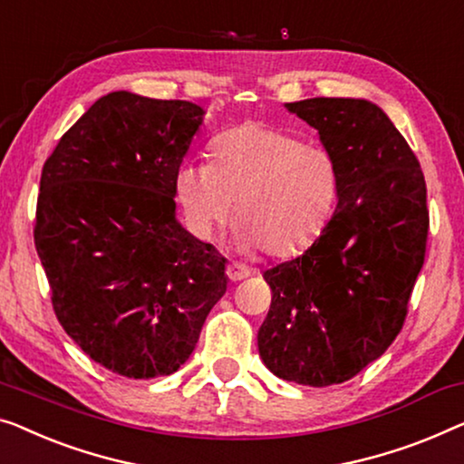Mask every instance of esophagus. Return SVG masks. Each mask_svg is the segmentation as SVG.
Listing matches in <instances>:
<instances>
[{"instance_id":"1","label":"esophagus","mask_w":464,"mask_h":464,"mask_svg":"<svg viewBox=\"0 0 464 464\" xmlns=\"http://www.w3.org/2000/svg\"><path fill=\"white\" fill-rule=\"evenodd\" d=\"M226 274H227V278H230L232 282H238V280H243V278L248 276V270H246V267H240V266L230 264V266L226 267Z\"/></svg>"}]
</instances>
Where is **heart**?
Returning <instances> with one entry per match:
<instances>
[{
	"label": "heart",
	"mask_w": 464,
	"mask_h": 464,
	"mask_svg": "<svg viewBox=\"0 0 464 464\" xmlns=\"http://www.w3.org/2000/svg\"><path fill=\"white\" fill-rule=\"evenodd\" d=\"M211 159L188 160L176 173L178 200L200 238H213L237 203V245L286 257L310 246L333 216L339 169L320 146L248 121L219 133Z\"/></svg>",
	"instance_id": "heart-1"
}]
</instances>
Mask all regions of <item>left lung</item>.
Here are the masks:
<instances>
[{
  "label": "left lung",
  "instance_id": "left-lung-1",
  "mask_svg": "<svg viewBox=\"0 0 464 464\" xmlns=\"http://www.w3.org/2000/svg\"><path fill=\"white\" fill-rule=\"evenodd\" d=\"M285 106L318 131L337 163L339 203L304 255L264 272L272 305L257 347L280 379L337 385L381 358L404 324L425 261V176L392 119L368 100Z\"/></svg>",
  "mask_w": 464,
  "mask_h": 464
}]
</instances>
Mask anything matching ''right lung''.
Instances as JSON below:
<instances>
[{"label": "right lung", "mask_w": 464, "mask_h": 464, "mask_svg": "<svg viewBox=\"0 0 464 464\" xmlns=\"http://www.w3.org/2000/svg\"><path fill=\"white\" fill-rule=\"evenodd\" d=\"M205 111L112 92L60 138L35 248L66 334L127 379L178 371L227 288L226 259L176 219V173Z\"/></svg>", "instance_id": "add662e5"}]
</instances>
